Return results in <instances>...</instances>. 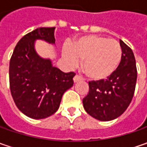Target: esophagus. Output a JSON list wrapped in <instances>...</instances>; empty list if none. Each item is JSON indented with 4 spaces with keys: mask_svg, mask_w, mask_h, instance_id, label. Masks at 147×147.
<instances>
[{
    "mask_svg": "<svg viewBox=\"0 0 147 147\" xmlns=\"http://www.w3.org/2000/svg\"><path fill=\"white\" fill-rule=\"evenodd\" d=\"M83 78H82V77L79 76V75H78V74H76L75 76L74 77V82H78V81H81V80H82Z\"/></svg>",
    "mask_w": 147,
    "mask_h": 147,
    "instance_id": "esophagus-1",
    "label": "esophagus"
}]
</instances>
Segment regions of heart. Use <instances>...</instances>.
I'll return each instance as SVG.
<instances>
[{"instance_id": "heart-1", "label": "heart", "mask_w": 147, "mask_h": 147, "mask_svg": "<svg viewBox=\"0 0 147 147\" xmlns=\"http://www.w3.org/2000/svg\"><path fill=\"white\" fill-rule=\"evenodd\" d=\"M65 60L69 66H75L82 59L85 74L94 80L110 76L117 69L122 58V50L116 41L96 35L84 36L62 50Z\"/></svg>"}]
</instances>
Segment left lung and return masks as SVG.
<instances>
[{"label":"left lung","mask_w":147,"mask_h":147,"mask_svg":"<svg viewBox=\"0 0 147 147\" xmlns=\"http://www.w3.org/2000/svg\"><path fill=\"white\" fill-rule=\"evenodd\" d=\"M122 58L119 65L107 79L91 81L89 92L82 99L87 113L100 121L119 117L132 101L137 82V66L132 49L119 40Z\"/></svg>","instance_id":"obj_1"}]
</instances>
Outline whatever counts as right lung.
<instances>
[{"label":"right lung","instance_id":"obj_1","mask_svg":"<svg viewBox=\"0 0 147 147\" xmlns=\"http://www.w3.org/2000/svg\"><path fill=\"white\" fill-rule=\"evenodd\" d=\"M55 28H39L17 43L9 61V88L18 109L26 116L41 119L55 114L62 96L74 85V72L64 73L35 51L37 39L55 44Z\"/></svg>","mask_w":147,"mask_h":147}]
</instances>
